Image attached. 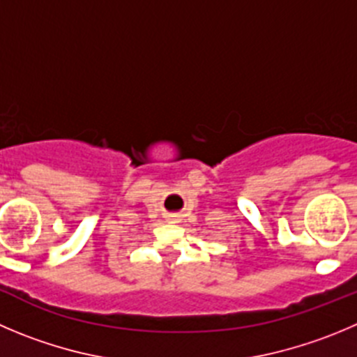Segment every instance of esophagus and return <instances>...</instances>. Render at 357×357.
Segmentation results:
<instances>
[{"instance_id":"obj_1","label":"esophagus","mask_w":357,"mask_h":357,"mask_svg":"<svg viewBox=\"0 0 357 357\" xmlns=\"http://www.w3.org/2000/svg\"><path fill=\"white\" fill-rule=\"evenodd\" d=\"M169 222H178V218H176V216H174V215H172V216H171V218H169Z\"/></svg>"}]
</instances>
